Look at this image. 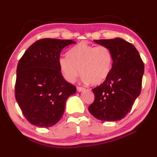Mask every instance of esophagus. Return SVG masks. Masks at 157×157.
Wrapping results in <instances>:
<instances>
[{"label": "esophagus", "mask_w": 157, "mask_h": 157, "mask_svg": "<svg viewBox=\"0 0 157 157\" xmlns=\"http://www.w3.org/2000/svg\"><path fill=\"white\" fill-rule=\"evenodd\" d=\"M84 89L83 88V87H82V86H77V90H78V91H79V92L83 91Z\"/></svg>", "instance_id": "esophagus-1"}]
</instances>
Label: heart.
<instances>
[{"label": "heart", "instance_id": "1", "mask_svg": "<svg viewBox=\"0 0 157 157\" xmlns=\"http://www.w3.org/2000/svg\"><path fill=\"white\" fill-rule=\"evenodd\" d=\"M112 62V53L107 46H95L86 42L71 48L68 57L62 56L59 59L61 71L66 80L74 82L80 72L83 80L93 85L105 80L110 73Z\"/></svg>", "mask_w": 157, "mask_h": 157}]
</instances>
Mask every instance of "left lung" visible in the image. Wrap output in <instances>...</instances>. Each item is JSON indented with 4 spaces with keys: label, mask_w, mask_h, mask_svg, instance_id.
Masks as SVG:
<instances>
[{
    "label": "left lung",
    "mask_w": 157,
    "mask_h": 157,
    "mask_svg": "<svg viewBox=\"0 0 157 157\" xmlns=\"http://www.w3.org/2000/svg\"><path fill=\"white\" fill-rule=\"evenodd\" d=\"M94 41L111 50L113 64L105 82L92 89L95 100L89 111L101 121H120L129 112L140 94L144 63L134 45L123 39Z\"/></svg>",
    "instance_id": "left-lung-1"
}]
</instances>
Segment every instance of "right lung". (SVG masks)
Here are the masks:
<instances>
[{
  "label": "right lung",
  "mask_w": 157,
  "mask_h": 157,
  "mask_svg": "<svg viewBox=\"0 0 157 157\" xmlns=\"http://www.w3.org/2000/svg\"><path fill=\"white\" fill-rule=\"evenodd\" d=\"M75 43L70 39H39L20 59L15 98L30 124L48 127L62 117L66 100L76 87L63 79L59 59L63 48Z\"/></svg>",
  "instance_id": "right-lung-1"
}]
</instances>
